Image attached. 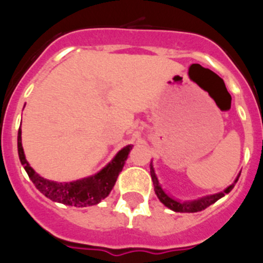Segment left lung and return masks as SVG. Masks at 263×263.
<instances>
[{"instance_id":"8db88e82","label":"left lung","mask_w":263,"mask_h":263,"mask_svg":"<svg viewBox=\"0 0 263 263\" xmlns=\"http://www.w3.org/2000/svg\"><path fill=\"white\" fill-rule=\"evenodd\" d=\"M151 176H152L153 186H155V192L156 194H157L158 199H160L166 207H168V209L173 210V211L175 212H198V211H202V210H206L207 207L214 204L215 202L219 201L221 197H223L226 193H229V192L233 189V185H230L229 188L225 189V192H221V193L203 197V198L196 199V201L179 202L176 201V199L170 198V197L162 191V188H161L160 184H158L157 178H156V174H155V170H153L152 165H151Z\"/></svg>"}]
</instances>
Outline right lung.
Wrapping results in <instances>:
<instances>
[{"instance_id":"1","label":"right lung","mask_w":263,"mask_h":263,"mask_svg":"<svg viewBox=\"0 0 263 263\" xmlns=\"http://www.w3.org/2000/svg\"><path fill=\"white\" fill-rule=\"evenodd\" d=\"M130 149L132 145H126L125 148H123L111 161V163H108L97 175L83 179V180L71 181V183H54V181L43 179L30 167L28 161L25 160L24 151H23L22 129H19V133H17V152H19L20 162L24 166L28 176L33 181L35 188L52 201L74 207L93 206V204L100 203L103 198L110 194L118 180L119 174L123 170V166Z\"/></svg>"}]
</instances>
